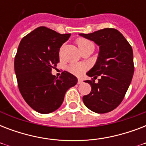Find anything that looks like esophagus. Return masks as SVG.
<instances>
[{
	"label": "esophagus",
	"instance_id": "1",
	"mask_svg": "<svg viewBox=\"0 0 146 146\" xmlns=\"http://www.w3.org/2000/svg\"><path fill=\"white\" fill-rule=\"evenodd\" d=\"M82 82H83V81H82V79H79L78 80V84H82Z\"/></svg>",
	"mask_w": 146,
	"mask_h": 146
}]
</instances>
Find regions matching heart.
<instances>
[{
    "label": "heart",
    "instance_id": "1",
    "mask_svg": "<svg viewBox=\"0 0 146 146\" xmlns=\"http://www.w3.org/2000/svg\"><path fill=\"white\" fill-rule=\"evenodd\" d=\"M76 43H77V45L79 47V48L82 49L85 47L89 46V45H92L94 46L93 43L89 41L88 39H86V38H79V39L76 41ZM69 70L70 71L71 73L75 74V75H82V73H84L86 70V65L83 64H71L70 67H69Z\"/></svg>",
    "mask_w": 146,
    "mask_h": 146
}]
</instances>
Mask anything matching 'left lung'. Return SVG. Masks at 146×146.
I'll list each match as a JSON object with an SVG mask.
<instances>
[{
    "mask_svg": "<svg viewBox=\"0 0 146 146\" xmlns=\"http://www.w3.org/2000/svg\"><path fill=\"white\" fill-rule=\"evenodd\" d=\"M80 35L99 46L96 64L86 75L100 79L97 83L94 80L85 81L91 85L92 90L83 96V103L96 113L110 112L121 103L131 83L134 73L132 47L115 29H103Z\"/></svg>",
    "mask_w": 146,
    "mask_h": 146,
    "instance_id": "8db88e82",
    "label": "left lung"
}]
</instances>
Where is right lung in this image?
Masks as SVG:
<instances>
[{
  "label": "right lung",
  "instance_id": "right-lung-1",
  "mask_svg": "<svg viewBox=\"0 0 146 146\" xmlns=\"http://www.w3.org/2000/svg\"><path fill=\"white\" fill-rule=\"evenodd\" d=\"M70 36L40 26L19 44L14 60L18 87L26 103L40 113L59 108L66 91L77 83V78L67 71L59 79L51 73L60 61V48Z\"/></svg>",
  "mask_w": 146,
  "mask_h": 146
}]
</instances>
